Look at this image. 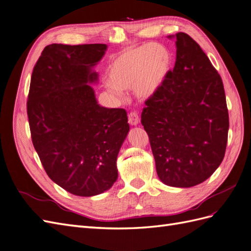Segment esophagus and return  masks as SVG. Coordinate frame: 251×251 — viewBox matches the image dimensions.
Listing matches in <instances>:
<instances>
[{"label":"esophagus","mask_w":251,"mask_h":251,"mask_svg":"<svg viewBox=\"0 0 251 251\" xmlns=\"http://www.w3.org/2000/svg\"><path fill=\"white\" fill-rule=\"evenodd\" d=\"M139 116L136 112H131L128 114V124L131 126H137L139 124Z\"/></svg>","instance_id":"esophagus-1"}]
</instances>
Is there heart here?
<instances>
[{"label": "heart", "mask_w": 251, "mask_h": 251, "mask_svg": "<svg viewBox=\"0 0 251 251\" xmlns=\"http://www.w3.org/2000/svg\"><path fill=\"white\" fill-rule=\"evenodd\" d=\"M172 53L161 44L131 47L115 57L107 67V91L121 96V90H134L142 99L152 97L172 70Z\"/></svg>", "instance_id": "heart-1"}]
</instances>
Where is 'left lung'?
I'll list each match as a JSON object with an SVG mask.
<instances>
[{"label":"left lung","instance_id":"8db88e82","mask_svg":"<svg viewBox=\"0 0 251 251\" xmlns=\"http://www.w3.org/2000/svg\"><path fill=\"white\" fill-rule=\"evenodd\" d=\"M168 38L176 40L175 66L146 101L141 124L159 179L189 188L209 178L223 161L229 116L222 78L201 46L185 32Z\"/></svg>","mask_w":251,"mask_h":251}]
</instances>
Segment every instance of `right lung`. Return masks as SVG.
I'll return each instance as SVG.
<instances>
[{
    "instance_id": "right-lung-1",
    "label": "right lung",
    "mask_w": 251,
    "mask_h": 251,
    "mask_svg": "<svg viewBox=\"0 0 251 251\" xmlns=\"http://www.w3.org/2000/svg\"><path fill=\"white\" fill-rule=\"evenodd\" d=\"M106 44H50L33 67L27 115L33 147L50 178L78 196L117 180L116 160L130 130L124 109L98 104L91 84Z\"/></svg>"
}]
</instances>
